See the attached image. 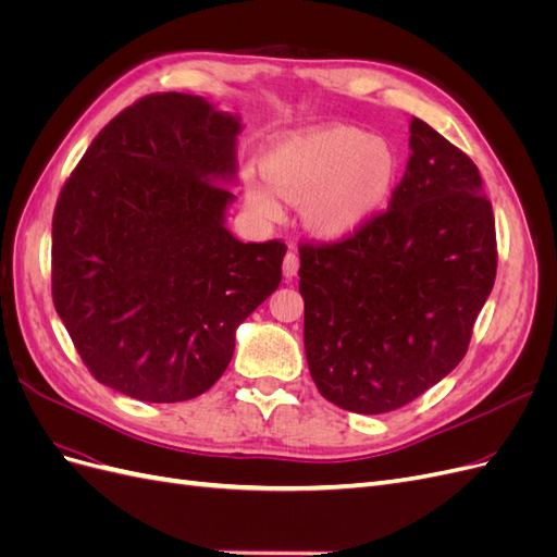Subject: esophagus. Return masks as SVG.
Segmentation results:
<instances>
[{
    "instance_id": "obj_1",
    "label": "esophagus",
    "mask_w": 557,
    "mask_h": 557,
    "mask_svg": "<svg viewBox=\"0 0 557 557\" xmlns=\"http://www.w3.org/2000/svg\"><path fill=\"white\" fill-rule=\"evenodd\" d=\"M297 269H299V258L295 256L293 250H288V256L283 258V276L285 278H295L297 276Z\"/></svg>"
}]
</instances>
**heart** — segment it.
<instances>
[{"label":"heart","instance_id":"obj_1","mask_svg":"<svg viewBox=\"0 0 557 557\" xmlns=\"http://www.w3.org/2000/svg\"><path fill=\"white\" fill-rule=\"evenodd\" d=\"M397 148L372 132L332 125L293 132L264 148L260 174H246L244 197L262 223H278L283 201L323 242L356 237L383 213L399 183Z\"/></svg>","mask_w":557,"mask_h":557}]
</instances>
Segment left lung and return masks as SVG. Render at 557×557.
<instances>
[{
    "label": "left lung",
    "mask_w": 557,
    "mask_h": 557,
    "mask_svg": "<svg viewBox=\"0 0 557 557\" xmlns=\"http://www.w3.org/2000/svg\"><path fill=\"white\" fill-rule=\"evenodd\" d=\"M409 132L391 209L342 244L299 248L309 372L352 413L395 411L448 376L495 283L476 164L420 117Z\"/></svg>",
    "instance_id": "1"
}]
</instances>
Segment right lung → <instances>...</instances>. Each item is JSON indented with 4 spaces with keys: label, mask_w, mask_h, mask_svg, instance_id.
Returning <instances> with one entry per match:
<instances>
[{
    "label": "right lung",
    "mask_w": 557,
    "mask_h": 557,
    "mask_svg": "<svg viewBox=\"0 0 557 557\" xmlns=\"http://www.w3.org/2000/svg\"><path fill=\"white\" fill-rule=\"evenodd\" d=\"M242 129L207 97L148 95L97 134L60 193L55 311L117 393H207L237 327L278 288L285 246L244 244L225 225Z\"/></svg>",
    "instance_id": "add662e5"
}]
</instances>
